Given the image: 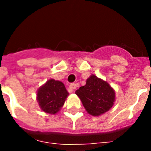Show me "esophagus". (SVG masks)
Returning <instances> with one entry per match:
<instances>
[{"label": "esophagus", "instance_id": "34e87169", "mask_svg": "<svg viewBox=\"0 0 151 151\" xmlns=\"http://www.w3.org/2000/svg\"><path fill=\"white\" fill-rule=\"evenodd\" d=\"M77 87H78V85L75 84V83H71V84L69 85V88L71 89V91H73Z\"/></svg>", "mask_w": 151, "mask_h": 151}]
</instances>
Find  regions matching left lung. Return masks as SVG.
Listing matches in <instances>:
<instances>
[{
  "instance_id": "1",
  "label": "left lung",
  "mask_w": 151,
  "mask_h": 151,
  "mask_svg": "<svg viewBox=\"0 0 151 151\" xmlns=\"http://www.w3.org/2000/svg\"><path fill=\"white\" fill-rule=\"evenodd\" d=\"M89 114L98 116L113 106L115 91L108 82L92 74L85 86L75 91Z\"/></svg>"
}]
</instances>
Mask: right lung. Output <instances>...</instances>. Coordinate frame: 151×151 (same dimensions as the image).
Wrapping results in <instances>:
<instances>
[{
  "mask_svg": "<svg viewBox=\"0 0 151 151\" xmlns=\"http://www.w3.org/2000/svg\"><path fill=\"white\" fill-rule=\"evenodd\" d=\"M69 95L63 82L50 79L37 92V100L44 112L56 114L60 110Z\"/></svg>",
  "mask_w": 151,
  "mask_h": 151,
  "instance_id": "add662e5",
  "label": "right lung"
}]
</instances>
